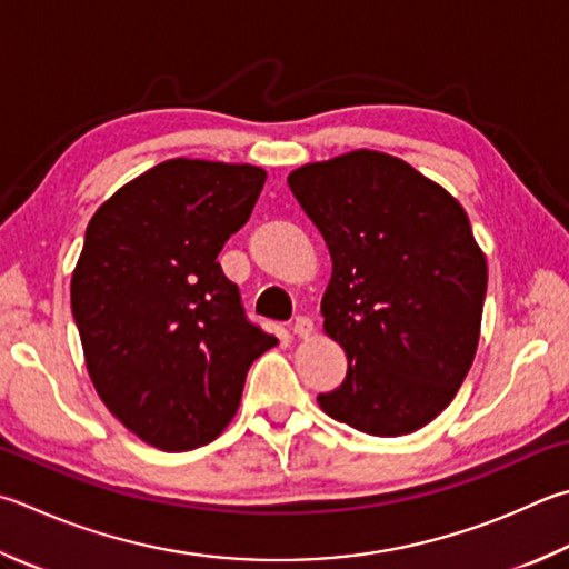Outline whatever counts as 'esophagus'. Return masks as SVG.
<instances>
[{
	"mask_svg": "<svg viewBox=\"0 0 569 569\" xmlns=\"http://www.w3.org/2000/svg\"><path fill=\"white\" fill-rule=\"evenodd\" d=\"M291 330H293V336H298V338H311L313 336V320L308 316H298L293 320Z\"/></svg>",
	"mask_w": 569,
	"mask_h": 569,
	"instance_id": "obj_1",
	"label": "esophagus"
}]
</instances>
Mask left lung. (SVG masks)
Returning a JSON list of instances; mask_svg holds the SVG:
<instances>
[{
	"instance_id": "obj_1",
	"label": "left lung",
	"mask_w": 569,
	"mask_h": 569,
	"mask_svg": "<svg viewBox=\"0 0 569 569\" xmlns=\"http://www.w3.org/2000/svg\"><path fill=\"white\" fill-rule=\"evenodd\" d=\"M288 186L330 251L320 313L348 358L320 410L378 438L428 426L480 340L488 261L468 213L408 161L373 149L306 163Z\"/></svg>"
}]
</instances>
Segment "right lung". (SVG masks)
<instances>
[{"mask_svg": "<svg viewBox=\"0 0 569 569\" xmlns=\"http://www.w3.org/2000/svg\"><path fill=\"white\" fill-rule=\"evenodd\" d=\"M266 183L251 163L169 159L91 216L71 273L91 383L149 446L181 452L219 438L246 373L278 340L251 326L216 256Z\"/></svg>", "mask_w": 569, "mask_h": 569, "instance_id": "obj_1", "label": "right lung"}]
</instances>
